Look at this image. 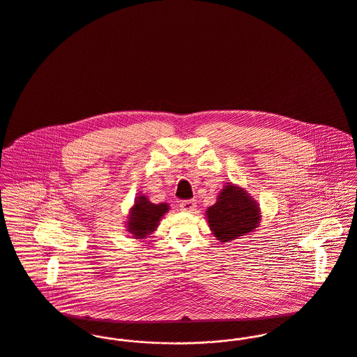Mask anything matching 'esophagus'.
I'll use <instances>...</instances> for the list:
<instances>
[{
  "mask_svg": "<svg viewBox=\"0 0 357 357\" xmlns=\"http://www.w3.org/2000/svg\"><path fill=\"white\" fill-rule=\"evenodd\" d=\"M179 208L185 212H192L196 208V202H195V199H185V201H181Z\"/></svg>",
  "mask_w": 357,
  "mask_h": 357,
  "instance_id": "34e87169",
  "label": "esophagus"
}]
</instances>
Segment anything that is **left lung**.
Instances as JSON below:
<instances>
[{"mask_svg": "<svg viewBox=\"0 0 357 357\" xmlns=\"http://www.w3.org/2000/svg\"><path fill=\"white\" fill-rule=\"evenodd\" d=\"M260 208L242 188L227 183L206 209L208 225L216 239L230 242L248 236L260 223Z\"/></svg>", "mask_w": 357, "mask_h": 357, "instance_id": "1", "label": "left lung"}]
</instances>
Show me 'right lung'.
I'll return each instance as SVG.
<instances>
[{"label": "right lung", "mask_w": 357, "mask_h": 357, "mask_svg": "<svg viewBox=\"0 0 357 357\" xmlns=\"http://www.w3.org/2000/svg\"><path fill=\"white\" fill-rule=\"evenodd\" d=\"M168 209L165 202L153 204L145 196L135 198L127 218V231L138 239L148 237L158 229L160 219Z\"/></svg>", "instance_id": "right-lung-1"}]
</instances>
